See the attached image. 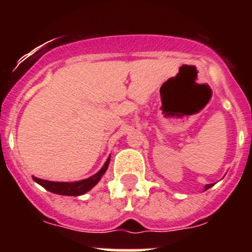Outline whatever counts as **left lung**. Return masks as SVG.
Wrapping results in <instances>:
<instances>
[{
	"mask_svg": "<svg viewBox=\"0 0 252 252\" xmlns=\"http://www.w3.org/2000/svg\"><path fill=\"white\" fill-rule=\"evenodd\" d=\"M213 185H215V184H207V185H206V187H205V190L210 189V188H212V187H213Z\"/></svg>",
	"mask_w": 252,
	"mask_h": 252,
	"instance_id": "1",
	"label": "left lung"
}]
</instances>
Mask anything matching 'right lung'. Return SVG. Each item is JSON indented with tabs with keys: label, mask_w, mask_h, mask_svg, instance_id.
Wrapping results in <instances>:
<instances>
[{
	"label": "right lung",
	"mask_w": 252,
	"mask_h": 252,
	"mask_svg": "<svg viewBox=\"0 0 252 252\" xmlns=\"http://www.w3.org/2000/svg\"><path fill=\"white\" fill-rule=\"evenodd\" d=\"M111 156L108 157L107 161L105 162V164L102 166V168L91 175L90 178H86V179L78 180V182H51V180H44L39 179L36 177H32L34 182H36L37 184L41 185L42 188L48 190V191L53 192V194L58 195H64V196H80V195L85 194L89 190L93 189L100 179L102 178V175L106 173L108 168V164H110Z\"/></svg>",
	"instance_id": "right-lung-1"
}]
</instances>
